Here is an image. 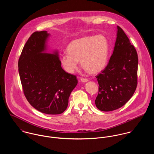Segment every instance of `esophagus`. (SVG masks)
Returning a JSON list of instances; mask_svg holds the SVG:
<instances>
[{
	"label": "esophagus",
	"instance_id": "1",
	"mask_svg": "<svg viewBox=\"0 0 154 154\" xmlns=\"http://www.w3.org/2000/svg\"><path fill=\"white\" fill-rule=\"evenodd\" d=\"M80 80H81V82H83V83H85V82H88V80H87V79H83V78H81V79H80Z\"/></svg>",
	"mask_w": 154,
	"mask_h": 154
}]
</instances>
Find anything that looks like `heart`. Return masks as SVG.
<instances>
[{
	"instance_id": "1",
	"label": "heart",
	"mask_w": 154,
	"mask_h": 154,
	"mask_svg": "<svg viewBox=\"0 0 154 154\" xmlns=\"http://www.w3.org/2000/svg\"><path fill=\"white\" fill-rule=\"evenodd\" d=\"M68 53L60 55V63L68 73L72 74L81 66L91 74H96L104 68L108 57L109 43L103 35H88L71 42Z\"/></svg>"
}]
</instances>
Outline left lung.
<instances>
[{
  "mask_svg": "<svg viewBox=\"0 0 154 154\" xmlns=\"http://www.w3.org/2000/svg\"><path fill=\"white\" fill-rule=\"evenodd\" d=\"M116 36L109 61L104 69L96 76L99 86L95 104L98 109L104 112L122 107L132 97L137 88V51L119 26Z\"/></svg>",
  "mask_w": 154,
  "mask_h": 154,
  "instance_id": "1",
  "label": "left lung"
}]
</instances>
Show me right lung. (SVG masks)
Instances as JSON below:
<instances>
[{
	"label": "right lung",
	"instance_id": "right-lung-1",
	"mask_svg": "<svg viewBox=\"0 0 154 154\" xmlns=\"http://www.w3.org/2000/svg\"><path fill=\"white\" fill-rule=\"evenodd\" d=\"M50 35L46 31L31 35L19 57L18 69L31 105L43 113L58 115L66 110L78 82L75 75L62 69L57 50L47 52Z\"/></svg>",
	"mask_w": 154,
	"mask_h": 154
}]
</instances>
